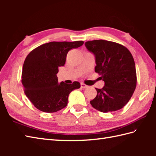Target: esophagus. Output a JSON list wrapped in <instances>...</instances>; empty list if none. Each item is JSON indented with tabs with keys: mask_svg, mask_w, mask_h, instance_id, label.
<instances>
[{
	"mask_svg": "<svg viewBox=\"0 0 156 156\" xmlns=\"http://www.w3.org/2000/svg\"><path fill=\"white\" fill-rule=\"evenodd\" d=\"M80 86H81V88H83V89L88 88V86H87V85H86V84H84V83H81V84H80Z\"/></svg>",
	"mask_w": 156,
	"mask_h": 156,
	"instance_id": "obj_1",
	"label": "esophagus"
}]
</instances>
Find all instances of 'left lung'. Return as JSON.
I'll return each instance as SVG.
<instances>
[{
  "instance_id": "8db88e82",
  "label": "left lung",
  "mask_w": 156,
  "mask_h": 156,
  "mask_svg": "<svg viewBox=\"0 0 156 156\" xmlns=\"http://www.w3.org/2000/svg\"><path fill=\"white\" fill-rule=\"evenodd\" d=\"M85 45L95 55V72L105 82L103 88H96L97 97L90 101V105L102 112L122 108L131 99L137 85L133 55L127 48L113 41L98 39L87 41Z\"/></svg>"
}]
</instances>
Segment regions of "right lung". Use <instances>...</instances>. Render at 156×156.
<instances>
[{"instance_id": "add662e5", "label": "right lung", "mask_w": 156, "mask_h": 156, "mask_svg": "<svg viewBox=\"0 0 156 156\" xmlns=\"http://www.w3.org/2000/svg\"><path fill=\"white\" fill-rule=\"evenodd\" d=\"M83 41H52L32 50L25 58L21 82L24 92L39 111L54 112L67 106L69 93L80 88L78 82L58 83V68L64 66L68 52L83 45Z\"/></svg>"}]
</instances>
